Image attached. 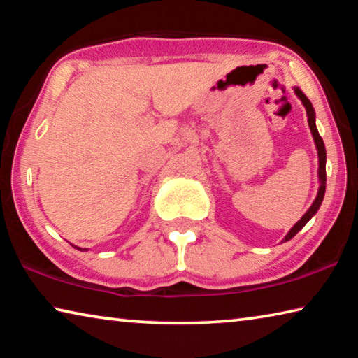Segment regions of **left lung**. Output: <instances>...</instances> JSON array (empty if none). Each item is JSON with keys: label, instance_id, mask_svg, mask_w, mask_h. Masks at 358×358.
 I'll list each match as a JSON object with an SVG mask.
<instances>
[{"label": "left lung", "instance_id": "1", "mask_svg": "<svg viewBox=\"0 0 358 358\" xmlns=\"http://www.w3.org/2000/svg\"><path fill=\"white\" fill-rule=\"evenodd\" d=\"M295 93L299 98L301 99L303 106L306 107V113H308V124H310V129L313 132V137H314V142H316V147H317V153H319V180H320V187H319V192H317V197L316 201H314V203L311 205V208L306 211L305 215L301 216V220L295 224V226L290 229V232L286 235V238H284V241L290 240L292 237H295L296 234L300 232V230L303 229V226L311 220V217L317 213V210L320 207V203H322V199H324V194H325V181H327V173H325V159H327V153H325V145H324V141L322 137L319 136L317 132V128H316V123H314V108L311 106L310 99L306 98L305 94H303L299 88H295Z\"/></svg>", "mask_w": 358, "mask_h": 358}]
</instances>
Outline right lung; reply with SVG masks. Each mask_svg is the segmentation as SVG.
<instances>
[{"label":"right lung","mask_w":358,"mask_h":358,"mask_svg":"<svg viewBox=\"0 0 358 358\" xmlns=\"http://www.w3.org/2000/svg\"><path fill=\"white\" fill-rule=\"evenodd\" d=\"M77 250H78V248H77Z\"/></svg>","instance_id":"obj_1"}]
</instances>
